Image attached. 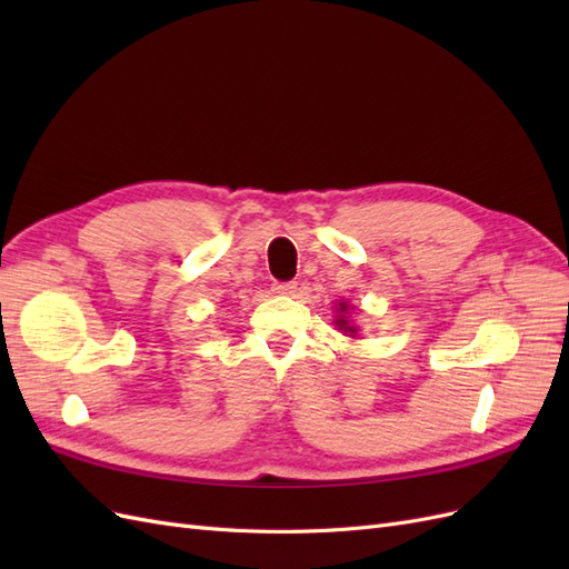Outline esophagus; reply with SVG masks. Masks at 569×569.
<instances>
[{
  "label": "esophagus",
  "instance_id": "1",
  "mask_svg": "<svg viewBox=\"0 0 569 569\" xmlns=\"http://www.w3.org/2000/svg\"><path fill=\"white\" fill-rule=\"evenodd\" d=\"M297 289H299L297 282H278V284H272L274 295H284V297H295Z\"/></svg>",
  "mask_w": 569,
  "mask_h": 569
}]
</instances>
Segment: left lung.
<instances>
[{
	"instance_id": "obj_1",
	"label": "left lung",
	"mask_w": 569,
	"mask_h": 569,
	"mask_svg": "<svg viewBox=\"0 0 569 569\" xmlns=\"http://www.w3.org/2000/svg\"><path fill=\"white\" fill-rule=\"evenodd\" d=\"M347 313H349V303H339V308H337V320H335V325L339 327V330L343 332V335H351V337H356L358 335V327L353 325V322H349V318H347Z\"/></svg>"
}]
</instances>
